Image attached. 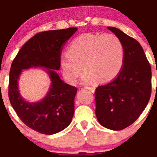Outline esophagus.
Here are the masks:
<instances>
[{"label": "esophagus", "mask_w": 157, "mask_h": 157, "mask_svg": "<svg viewBox=\"0 0 157 157\" xmlns=\"http://www.w3.org/2000/svg\"><path fill=\"white\" fill-rule=\"evenodd\" d=\"M85 89L89 90V91H91V92H94V90H95L94 87H85Z\"/></svg>", "instance_id": "34e87169"}]
</instances>
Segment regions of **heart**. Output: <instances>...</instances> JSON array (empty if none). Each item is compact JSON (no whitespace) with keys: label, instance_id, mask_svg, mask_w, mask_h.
<instances>
[{"label":"heart","instance_id":"b5f03b06","mask_svg":"<svg viewBox=\"0 0 157 157\" xmlns=\"http://www.w3.org/2000/svg\"><path fill=\"white\" fill-rule=\"evenodd\" d=\"M123 61V45L117 36L84 34L68 44L67 54L60 57V66L68 83L76 82L81 66L84 83H106L118 76Z\"/></svg>","mask_w":157,"mask_h":157}]
</instances>
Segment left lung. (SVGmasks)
<instances>
[{
    "label": "left lung",
    "instance_id": "8db88e82",
    "mask_svg": "<svg viewBox=\"0 0 157 157\" xmlns=\"http://www.w3.org/2000/svg\"><path fill=\"white\" fill-rule=\"evenodd\" d=\"M124 48L122 70L110 83L95 91V113L100 125L120 131L137 120L151 94V67L137 40L115 27L108 26Z\"/></svg>",
    "mask_w": 157,
    "mask_h": 157
}]
</instances>
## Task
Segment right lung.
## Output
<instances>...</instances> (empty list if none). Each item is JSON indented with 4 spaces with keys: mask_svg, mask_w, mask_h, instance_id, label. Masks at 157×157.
<instances>
[{
    "mask_svg": "<svg viewBox=\"0 0 157 157\" xmlns=\"http://www.w3.org/2000/svg\"><path fill=\"white\" fill-rule=\"evenodd\" d=\"M77 28L40 32L22 46L11 66L9 98L12 108L24 124L46 135L57 134L71 123L75 113L77 88L60 79L61 48L76 32ZM32 67L44 69L51 81L46 96L37 102H29L19 90V79L22 70Z\"/></svg>",
    "mask_w": 157,
    "mask_h": 157,
    "instance_id": "obj_1",
    "label": "right lung"
}]
</instances>
